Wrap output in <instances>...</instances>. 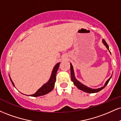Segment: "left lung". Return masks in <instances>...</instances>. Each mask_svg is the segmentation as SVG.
Wrapping results in <instances>:
<instances>
[{"mask_svg": "<svg viewBox=\"0 0 121 121\" xmlns=\"http://www.w3.org/2000/svg\"><path fill=\"white\" fill-rule=\"evenodd\" d=\"M102 41H103L104 44H105V46L106 47V48H108V49H109V46H108V44H107L106 41H105V40L103 39L102 40ZM70 74H71V80H72V81L73 82V84H74V85H75L76 86L78 87L79 89L81 90V91H85V92L89 93H97V92H98L99 91H101L102 89H103L104 87H105L107 85H108V82H109L110 80L111 77H112V76H111V77H110V78L108 79V80L106 82L105 85H104L103 87H100V88H98V89H94L89 88V87L86 86H85L84 85L82 84L81 82H80L76 80V78H75V76H74V71H73V66H72V65L71 64H70Z\"/></svg>", "mask_w": 121, "mask_h": 121, "instance_id": "obj_1", "label": "left lung"}]
</instances>
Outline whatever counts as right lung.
<instances>
[{"label":"right lung","instance_id":"add662e5","mask_svg":"<svg viewBox=\"0 0 121 121\" xmlns=\"http://www.w3.org/2000/svg\"><path fill=\"white\" fill-rule=\"evenodd\" d=\"M60 63H58L56 65V66L54 68L53 70L52 74H51V78H50L49 81L48 82L46 83L45 84H44L41 88H40L35 93L32 94V95H30V96L32 97H39L41 96V95H45L51 91L53 89V87H55V82H56V76L57 72L58 69H59V65ZM12 84H13V85L14 86L13 82H12V80L10 78Z\"/></svg>","mask_w":121,"mask_h":121}]
</instances>
